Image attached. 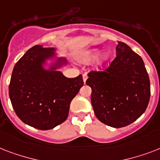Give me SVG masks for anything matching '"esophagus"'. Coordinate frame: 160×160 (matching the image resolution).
I'll return each mask as SVG.
<instances>
[{"instance_id":"esophagus-1","label":"esophagus","mask_w":160,"mask_h":160,"mask_svg":"<svg viewBox=\"0 0 160 160\" xmlns=\"http://www.w3.org/2000/svg\"><path fill=\"white\" fill-rule=\"evenodd\" d=\"M87 74L86 73H85V74H83V80H84V83H85V81H86V80H87Z\"/></svg>"}]
</instances>
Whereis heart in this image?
Instances as JSON below:
<instances>
[{
  "instance_id": "b5f03b06",
  "label": "heart",
  "mask_w": 160,
  "mask_h": 160,
  "mask_svg": "<svg viewBox=\"0 0 160 160\" xmlns=\"http://www.w3.org/2000/svg\"><path fill=\"white\" fill-rule=\"evenodd\" d=\"M100 53V49H90L87 51H84L80 55V60L83 63H90L93 60H95L99 56ZM109 52H104L100 55V57L97 59V66H101L109 60Z\"/></svg>"
}]
</instances>
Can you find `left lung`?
Segmentation results:
<instances>
[{
    "label": "left lung",
    "mask_w": 160,
    "mask_h": 160,
    "mask_svg": "<svg viewBox=\"0 0 160 160\" xmlns=\"http://www.w3.org/2000/svg\"><path fill=\"white\" fill-rule=\"evenodd\" d=\"M86 85L100 122L121 128L141 116L149 105L150 82L142 58L124 42H118L116 57L104 71H90Z\"/></svg>",
    "instance_id": "left-lung-1"
}]
</instances>
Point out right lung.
Masks as SVG:
<instances>
[{
	"mask_svg": "<svg viewBox=\"0 0 160 160\" xmlns=\"http://www.w3.org/2000/svg\"><path fill=\"white\" fill-rule=\"evenodd\" d=\"M55 49L34 46L16 62L9 85V96L21 121L41 130L55 128L67 119L71 100L83 86L82 75L67 78L60 69L67 65L56 57ZM48 59L55 62L46 69Z\"/></svg>",
	"mask_w": 160,
	"mask_h": 160,
	"instance_id": "right-lung-1",
	"label": "right lung"
}]
</instances>
